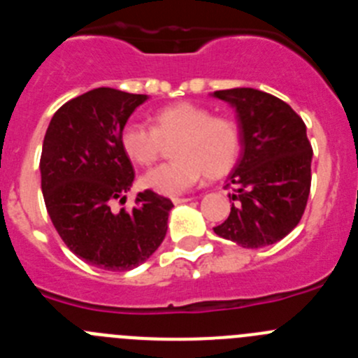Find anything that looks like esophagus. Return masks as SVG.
I'll return each mask as SVG.
<instances>
[{
    "label": "esophagus",
    "instance_id": "1",
    "mask_svg": "<svg viewBox=\"0 0 358 358\" xmlns=\"http://www.w3.org/2000/svg\"><path fill=\"white\" fill-rule=\"evenodd\" d=\"M188 201H189L188 197H172L173 204H182V202H188Z\"/></svg>",
    "mask_w": 358,
    "mask_h": 358
}]
</instances>
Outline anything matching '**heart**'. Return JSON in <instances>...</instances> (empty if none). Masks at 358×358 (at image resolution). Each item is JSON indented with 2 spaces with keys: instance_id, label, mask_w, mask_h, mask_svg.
Here are the masks:
<instances>
[{
  "instance_id": "heart-1",
  "label": "heart",
  "mask_w": 358,
  "mask_h": 358,
  "mask_svg": "<svg viewBox=\"0 0 358 358\" xmlns=\"http://www.w3.org/2000/svg\"><path fill=\"white\" fill-rule=\"evenodd\" d=\"M122 148L132 163L148 166L172 147V163L159 164L143 176V186L159 195L185 194L206 173L210 179L226 176L240 154V131L235 120L213 116L204 106L179 102L159 109L152 116V127L127 123Z\"/></svg>"
}]
</instances>
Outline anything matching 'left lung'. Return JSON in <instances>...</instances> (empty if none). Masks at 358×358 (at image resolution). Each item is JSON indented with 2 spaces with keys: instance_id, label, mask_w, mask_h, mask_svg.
Segmentation results:
<instances>
[{
  "instance_id": "1",
  "label": "left lung",
  "mask_w": 358,
  "mask_h": 358,
  "mask_svg": "<svg viewBox=\"0 0 358 358\" xmlns=\"http://www.w3.org/2000/svg\"><path fill=\"white\" fill-rule=\"evenodd\" d=\"M235 107L240 157L227 176L231 213L218 236L245 249L285 238L305 213L312 181V145L303 120L273 94L252 87L215 91Z\"/></svg>"
}]
</instances>
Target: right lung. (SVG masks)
I'll return each instance as SVG.
<instances>
[{
    "mask_svg": "<svg viewBox=\"0 0 358 358\" xmlns=\"http://www.w3.org/2000/svg\"><path fill=\"white\" fill-rule=\"evenodd\" d=\"M147 98L96 87L66 102L44 134L39 170L50 218L69 251L106 271L147 262L169 229L172 201L152 189L136 195L131 211L110 210L134 181L120 136Z\"/></svg>",
    "mask_w": 358,
    "mask_h": 358,
    "instance_id": "right-lung-1",
    "label": "right lung"
}]
</instances>
